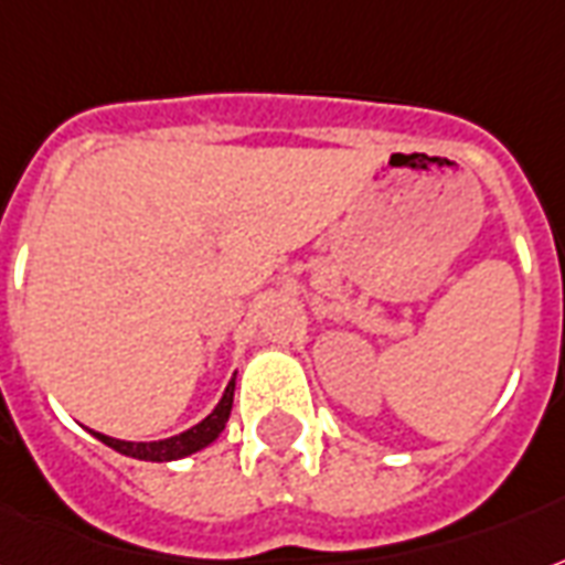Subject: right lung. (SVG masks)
Returning a JSON list of instances; mask_svg holds the SVG:
<instances>
[{
  "mask_svg": "<svg viewBox=\"0 0 565 565\" xmlns=\"http://www.w3.org/2000/svg\"><path fill=\"white\" fill-rule=\"evenodd\" d=\"M231 406H234V379L227 382L225 394L218 399V406L210 412V415L195 424L186 433H180V436L162 438V441H120V438H109L103 436V433H94V438H100L103 445H109L111 450H118L124 456H132V459H145V462H174V459H183L189 454H198V450H204L206 445H213L215 438L222 436V429H225L227 417H231Z\"/></svg>",
  "mask_w": 565,
  "mask_h": 565,
  "instance_id": "obj_1",
  "label": "right lung"
}]
</instances>
